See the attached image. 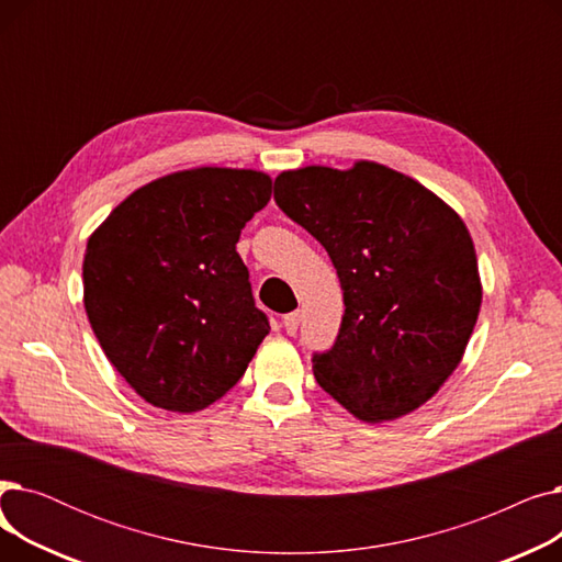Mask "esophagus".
<instances>
[{"label":"esophagus","mask_w":562,"mask_h":562,"mask_svg":"<svg viewBox=\"0 0 562 562\" xmlns=\"http://www.w3.org/2000/svg\"><path fill=\"white\" fill-rule=\"evenodd\" d=\"M282 326L289 335H296L299 326H301V312H291V314H284L282 316Z\"/></svg>","instance_id":"1"}]
</instances>
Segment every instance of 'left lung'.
Returning a JSON list of instances; mask_svg holds the SVG:
<instances>
[{
  "mask_svg": "<svg viewBox=\"0 0 562 562\" xmlns=\"http://www.w3.org/2000/svg\"><path fill=\"white\" fill-rule=\"evenodd\" d=\"M280 210L328 250L344 291L314 378L358 419H398L460 364L481 310L474 241L462 218L412 177L373 161L276 177Z\"/></svg>",
  "mask_w": 562,
  "mask_h": 562,
  "instance_id": "8db88e82",
  "label": "left lung"
}]
</instances>
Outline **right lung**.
Here are the masks:
<instances>
[{"label": "right lung", "instance_id": "right-lung-1", "mask_svg": "<svg viewBox=\"0 0 562 562\" xmlns=\"http://www.w3.org/2000/svg\"><path fill=\"white\" fill-rule=\"evenodd\" d=\"M269 200V175L193 168L140 187L91 234L83 307L147 403L198 412L246 373L271 326L236 241Z\"/></svg>", "mask_w": 562, "mask_h": 562}]
</instances>
